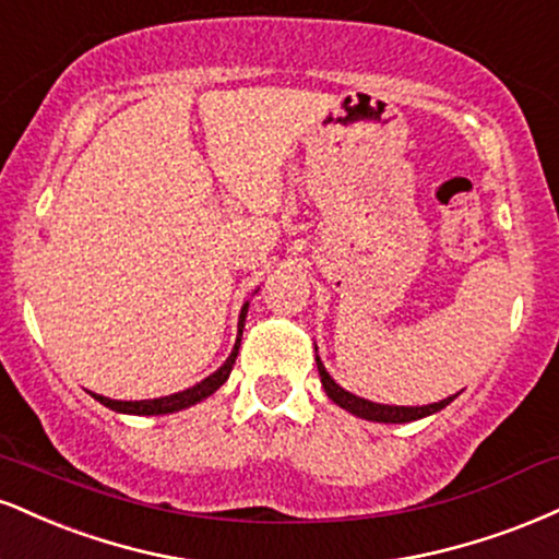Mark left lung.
<instances>
[{"mask_svg":"<svg viewBox=\"0 0 559 559\" xmlns=\"http://www.w3.org/2000/svg\"><path fill=\"white\" fill-rule=\"evenodd\" d=\"M318 352V348H314ZM314 361H318V372H320V382L322 388H325L328 399L333 403H338L341 408H346V412H352L354 416H359V419H367V421H382V425H403V421H416V419H425L429 414H437L440 408H445L450 401H455V395H450V399H442L440 403H429V406H385V403H372L367 399H359V395L348 393L335 382L331 374H328L325 365L320 361V356L314 354Z\"/></svg>","mask_w":559,"mask_h":559,"instance_id":"8db88e82","label":"left lung"}]
</instances>
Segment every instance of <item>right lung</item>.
Here are the masks:
<instances>
[{
	"instance_id": "1",
	"label": "right lung",
	"mask_w": 559,
	"mask_h": 559,
	"mask_svg": "<svg viewBox=\"0 0 559 559\" xmlns=\"http://www.w3.org/2000/svg\"><path fill=\"white\" fill-rule=\"evenodd\" d=\"M247 307H241L239 312V335H237V344H234L231 354H228V359L221 365L211 378L200 380L198 385L181 390V393H174V395H164V399H151V401H114V399H106V395H98V393H91L93 399L104 403L106 408H111V412H119V414H134V416H158V414H174V412H181V408H190L194 403L205 401L207 395H213L215 390H218L224 382L228 380V374H231V367L234 361H237V354H239V344H241V328H245V318H247Z\"/></svg>"
}]
</instances>
